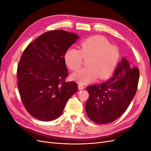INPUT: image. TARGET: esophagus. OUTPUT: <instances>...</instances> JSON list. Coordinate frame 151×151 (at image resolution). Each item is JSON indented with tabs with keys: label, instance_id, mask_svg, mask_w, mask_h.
Returning <instances> with one entry per match:
<instances>
[{
	"label": "esophagus",
	"instance_id": "1",
	"mask_svg": "<svg viewBox=\"0 0 151 151\" xmlns=\"http://www.w3.org/2000/svg\"><path fill=\"white\" fill-rule=\"evenodd\" d=\"M78 88H79V90H83V89H84L85 88V87L83 85H82V84H79L78 85Z\"/></svg>",
	"mask_w": 151,
	"mask_h": 151
}]
</instances>
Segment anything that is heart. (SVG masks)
<instances>
[{"mask_svg": "<svg viewBox=\"0 0 151 151\" xmlns=\"http://www.w3.org/2000/svg\"><path fill=\"white\" fill-rule=\"evenodd\" d=\"M120 58L118 48L101 36H94L84 40L79 50L70 48L64 55L67 65L76 71L87 59V67L72 75V79L81 84H86L96 79H106L115 70Z\"/></svg>", "mask_w": 151, "mask_h": 151, "instance_id": "b5f03b06", "label": "heart"}]
</instances>
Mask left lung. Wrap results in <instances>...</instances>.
Wrapping results in <instances>:
<instances>
[{
	"label": "left lung",
	"instance_id": "8db88e82",
	"mask_svg": "<svg viewBox=\"0 0 151 151\" xmlns=\"http://www.w3.org/2000/svg\"><path fill=\"white\" fill-rule=\"evenodd\" d=\"M139 80V68L132 67L127 59L122 58L110 79L86 88L89 94L86 103L87 115L99 124L117 120L135 96Z\"/></svg>",
	"mask_w": 151,
	"mask_h": 151
}]
</instances>
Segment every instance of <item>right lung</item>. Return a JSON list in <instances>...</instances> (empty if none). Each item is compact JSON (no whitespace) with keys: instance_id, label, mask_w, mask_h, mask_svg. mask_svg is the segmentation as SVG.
I'll return each instance as SVG.
<instances>
[{"instance_id":"right-lung-1","label":"right lung","mask_w":151,"mask_h":151,"mask_svg":"<svg viewBox=\"0 0 151 151\" xmlns=\"http://www.w3.org/2000/svg\"><path fill=\"white\" fill-rule=\"evenodd\" d=\"M78 38L66 31H50L30 43L22 53L17 70V86L25 108L36 119L48 122L60 116L77 91L76 83L65 81L64 55Z\"/></svg>"}]
</instances>
